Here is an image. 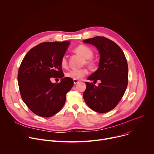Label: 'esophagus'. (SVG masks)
<instances>
[{"label": "esophagus", "instance_id": "obj_1", "mask_svg": "<svg viewBox=\"0 0 154 154\" xmlns=\"http://www.w3.org/2000/svg\"><path fill=\"white\" fill-rule=\"evenodd\" d=\"M73 81H74V83L75 85V84H77V83H79L80 81L79 80H73Z\"/></svg>", "mask_w": 154, "mask_h": 154}]
</instances>
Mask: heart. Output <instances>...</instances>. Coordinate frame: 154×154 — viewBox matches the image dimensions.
I'll use <instances>...</instances> for the list:
<instances>
[{
  "label": "heart",
  "mask_w": 154,
  "mask_h": 154,
  "mask_svg": "<svg viewBox=\"0 0 154 154\" xmlns=\"http://www.w3.org/2000/svg\"><path fill=\"white\" fill-rule=\"evenodd\" d=\"M73 51L77 55L85 59L83 63H85L86 65L88 66L90 68L94 69L96 67V63L92 58L94 55V52L91 48L86 45H81L74 48ZM60 63L63 68H68V63L66 56L63 55L61 57ZM88 71L86 68H82L80 69L71 70L66 73V76L73 80H79L84 77L88 74Z\"/></svg>",
  "instance_id": "b5f03b06"
}]
</instances>
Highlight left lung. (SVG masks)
I'll return each instance as SVG.
<instances>
[{"mask_svg": "<svg viewBox=\"0 0 154 154\" xmlns=\"http://www.w3.org/2000/svg\"><path fill=\"white\" fill-rule=\"evenodd\" d=\"M96 47L100 58L97 70L88 79L100 80L98 86L85 82L83 99L93 110L104 113L111 111L123 97L128 85V64L120 47L103 36H96L83 41Z\"/></svg>", "mask_w": 154, "mask_h": 154, "instance_id": "left-lung-1", "label": "left lung"}]
</instances>
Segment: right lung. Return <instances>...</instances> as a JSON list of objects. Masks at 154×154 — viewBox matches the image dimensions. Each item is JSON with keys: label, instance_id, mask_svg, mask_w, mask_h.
<instances>
[{"label": "right lung", "instance_id": "obj_1", "mask_svg": "<svg viewBox=\"0 0 154 154\" xmlns=\"http://www.w3.org/2000/svg\"><path fill=\"white\" fill-rule=\"evenodd\" d=\"M69 41L44 42L31 49L21 62L17 74L19 91L24 102L36 115L49 118L64 105L72 88V79L64 77L60 63ZM61 78L52 84L51 78Z\"/></svg>", "mask_w": 154, "mask_h": 154}]
</instances>
